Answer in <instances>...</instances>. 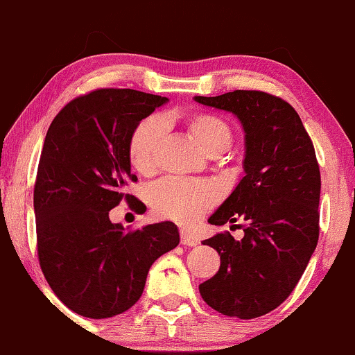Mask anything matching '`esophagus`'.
I'll list each match as a JSON object with an SVG mask.
<instances>
[{
    "instance_id": "esophagus-1",
    "label": "esophagus",
    "mask_w": 355,
    "mask_h": 355,
    "mask_svg": "<svg viewBox=\"0 0 355 355\" xmlns=\"http://www.w3.org/2000/svg\"><path fill=\"white\" fill-rule=\"evenodd\" d=\"M180 243L183 244V246H198L199 241L194 236H191V234H188L187 232H182V239H180Z\"/></svg>"
}]
</instances>
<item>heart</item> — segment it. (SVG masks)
<instances>
[{"instance_id":"1","label":"heart","mask_w":355,"mask_h":355,"mask_svg":"<svg viewBox=\"0 0 355 355\" xmlns=\"http://www.w3.org/2000/svg\"><path fill=\"white\" fill-rule=\"evenodd\" d=\"M187 127L194 143L204 153L218 148L227 149L232 143V128L216 114H193L188 117ZM162 135L164 127L157 119H146L135 128L128 144L130 162L135 171L148 175L156 168ZM217 196V188L207 182L167 178L151 188L149 202L159 217L191 225L216 204Z\"/></svg>"}]
</instances>
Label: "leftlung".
I'll list each match as a JSON object with an SVG mask.
<instances>
[{"mask_svg": "<svg viewBox=\"0 0 355 355\" xmlns=\"http://www.w3.org/2000/svg\"><path fill=\"white\" fill-rule=\"evenodd\" d=\"M194 101L232 112L244 132V177L207 220H243L244 236L204 239L220 268L199 293L223 315H266L293 293L317 248L322 183L313 144L291 104L268 93L236 89Z\"/></svg>", "mask_w": 355, "mask_h": 355, "instance_id": "obj_1", "label": "left lung"}]
</instances>
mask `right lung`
<instances>
[{
	"label": "right lung",
	"instance_id": "right-lung-1",
	"mask_svg": "<svg viewBox=\"0 0 355 355\" xmlns=\"http://www.w3.org/2000/svg\"><path fill=\"white\" fill-rule=\"evenodd\" d=\"M167 98L130 88H103L76 98L44 138L33 191L38 259L53 293L78 315L109 318L143 294L149 268L178 246L173 222L137 232L109 220L137 182L130 138Z\"/></svg>",
	"mask_w": 355,
	"mask_h": 355
}]
</instances>
